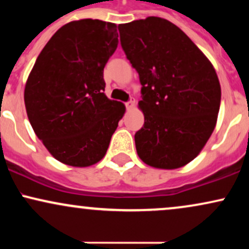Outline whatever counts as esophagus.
Here are the masks:
<instances>
[{
	"instance_id": "1",
	"label": "esophagus",
	"mask_w": 249,
	"mask_h": 249,
	"mask_svg": "<svg viewBox=\"0 0 249 249\" xmlns=\"http://www.w3.org/2000/svg\"><path fill=\"white\" fill-rule=\"evenodd\" d=\"M125 107H126V110H132L134 107V99H131V101L125 103Z\"/></svg>"
}]
</instances>
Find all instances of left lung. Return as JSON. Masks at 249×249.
I'll return each instance as SVG.
<instances>
[{
	"instance_id": "left-lung-1",
	"label": "left lung",
	"mask_w": 249,
	"mask_h": 249,
	"mask_svg": "<svg viewBox=\"0 0 249 249\" xmlns=\"http://www.w3.org/2000/svg\"><path fill=\"white\" fill-rule=\"evenodd\" d=\"M139 75L144 126L134 134L145 164L173 170L192 161L212 134L221 88L212 63L177 25L160 17L118 25Z\"/></svg>"
}]
</instances>
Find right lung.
I'll return each instance as SVG.
<instances>
[{
  "instance_id": "right-lung-1",
  "label": "right lung",
  "mask_w": 249,
  "mask_h": 249,
  "mask_svg": "<svg viewBox=\"0 0 249 249\" xmlns=\"http://www.w3.org/2000/svg\"><path fill=\"white\" fill-rule=\"evenodd\" d=\"M117 45L116 24L91 18L70 22L45 44L28 77V118L63 164L87 167L98 162L124 116V104L104 93L103 71Z\"/></svg>"
}]
</instances>
